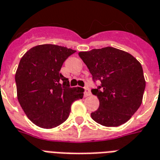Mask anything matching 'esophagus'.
Returning <instances> with one entry per match:
<instances>
[{
	"instance_id": "34e87169",
	"label": "esophagus",
	"mask_w": 160,
	"mask_h": 160,
	"mask_svg": "<svg viewBox=\"0 0 160 160\" xmlns=\"http://www.w3.org/2000/svg\"><path fill=\"white\" fill-rule=\"evenodd\" d=\"M91 91H90V89L88 87H85V92H84V95H85V97H87V96H91Z\"/></svg>"
}]
</instances>
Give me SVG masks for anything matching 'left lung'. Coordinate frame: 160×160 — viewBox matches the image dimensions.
I'll use <instances>...</instances> for the list:
<instances>
[{
  "label": "left lung",
  "mask_w": 160,
  "mask_h": 160,
  "mask_svg": "<svg viewBox=\"0 0 160 160\" xmlns=\"http://www.w3.org/2000/svg\"><path fill=\"white\" fill-rule=\"evenodd\" d=\"M79 56L88 67L93 80L101 85L91 92L99 99V108L92 119L105 127L125 123L142 104L145 89L142 65L133 56L121 49L106 47Z\"/></svg>",
  "instance_id": "1"
}]
</instances>
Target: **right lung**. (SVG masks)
<instances>
[{
    "instance_id": "add662e5",
    "label": "right lung",
    "mask_w": 160,
    "mask_h": 160,
    "mask_svg": "<svg viewBox=\"0 0 160 160\" xmlns=\"http://www.w3.org/2000/svg\"><path fill=\"white\" fill-rule=\"evenodd\" d=\"M76 51L54 44L38 45L22 57L16 72L18 102L35 125L50 129L69 118L73 102L83 98V90L69 87L60 69Z\"/></svg>"
}]
</instances>
